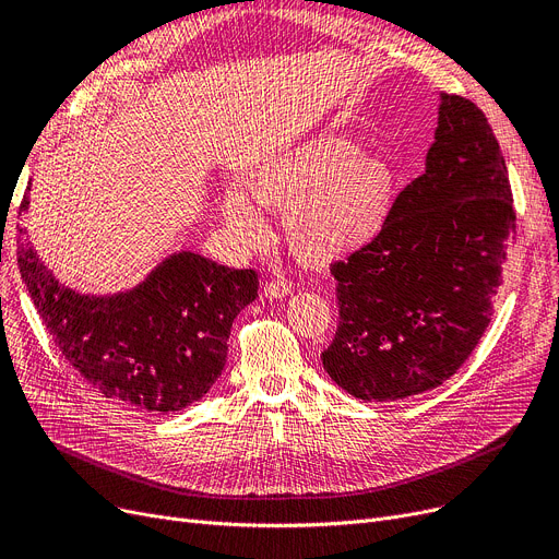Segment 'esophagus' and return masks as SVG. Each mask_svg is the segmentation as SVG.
I'll use <instances>...</instances> for the list:
<instances>
[{
  "mask_svg": "<svg viewBox=\"0 0 559 559\" xmlns=\"http://www.w3.org/2000/svg\"><path fill=\"white\" fill-rule=\"evenodd\" d=\"M292 292V285L287 283V281H270L267 285H264V297H270V299H283V297H287Z\"/></svg>",
  "mask_w": 559,
  "mask_h": 559,
  "instance_id": "esophagus-1",
  "label": "esophagus"
}]
</instances>
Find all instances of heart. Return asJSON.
I'll return each mask as SVG.
<instances>
[{
	"label": "heart",
	"instance_id": "heart-1",
	"mask_svg": "<svg viewBox=\"0 0 559 559\" xmlns=\"http://www.w3.org/2000/svg\"><path fill=\"white\" fill-rule=\"evenodd\" d=\"M245 190L230 188L222 197V217L235 235L260 242L267 224L258 205L285 207L283 235L292 253L326 264L358 253L385 230L396 171L383 158L360 154L350 138L321 133L260 163Z\"/></svg>",
	"mask_w": 559,
	"mask_h": 559
}]
</instances>
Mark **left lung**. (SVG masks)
<instances>
[{
    "label": "left lung",
    "mask_w": 559,
    "mask_h": 559,
    "mask_svg": "<svg viewBox=\"0 0 559 559\" xmlns=\"http://www.w3.org/2000/svg\"><path fill=\"white\" fill-rule=\"evenodd\" d=\"M437 120L426 169L396 197L385 230L331 264L340 326L321 362L362 401L435 390L464 365L516 238L506 158L485 112L442 95Z\"/></svg>",
    "instance_id": "1"
}]
</instances>
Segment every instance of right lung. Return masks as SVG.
<instances>
[{"instance_id": "right-lung-1", "label": "right lung", "mask_w": 559, "mask_h": 559, "mask_svg": "<svg viewBox=\"0 0 559 559\" xmlns=\"http://www.w3.org/2000/svg\"><path fill=\"white\" fill-rule=\"evenodd\" d=\"M28 205L22 199L20 209ZM20 228L17 264L40 319L87 385L144 413L199 401L226 365L233 319L258 297L253 270L192 251L163 260L138 287L91 297L58 283Z\"/></svg>"}]
</instances>
